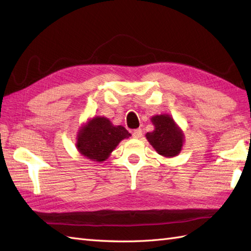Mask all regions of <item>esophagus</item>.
Listing matches in <instances>:
<instances>
[{
    "mask_svg": "<svg viewBox=\"0 0 251 251\" xmlns=\"http://www.w3.org/2000/svg\"><path fill=\"white\" fill-rule=\"evenodd\" d=\"M132 137L136 138V139H140L142 137V130L141 129H136L132 132Z\"/></svg>",
    "mask_w": 251,
    "mask_h": 251,
    "instance_id": "1",
    "label": "esophagus"
}]
</instances>
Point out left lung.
<instances>
[{"mask_svg":"<svg viewBox=\"0 0 251 251\" xmlns=\"http://www.w3.org/2000/svg\"><path fill=\"white\" fill-rule=\"evenodd\" d=\"M154 130L147 132L146 138L159 155L175 157L182 150L184 134L173 116L159 114L151 117Z\"/></svg>","mask_w":251,"mask_h":251,"instance_id":"8db88e82","label":"left lung"}]
</instances>
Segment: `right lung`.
Returning <instances> with one entry per match:
<instances>
[{
    "mask_svg": "<svg viewBox=\"0 0 251 251\" xmlns=\"http://www.w3.org/2000/svg\"><path fill=\"white\" fill-rule=\"evenodd\" d=\"M130 136L122 125H113L104 116H94L79 127L75 145L82 156L101 163L111 155L122 140Z\"/></svg>",
    "mask_w": 251,
    "mask_h": 251,
    "instance_id": "1",
    "label": "right lung"
}]
</instances>
